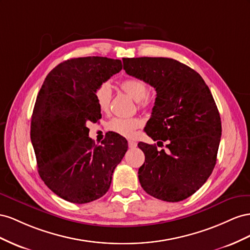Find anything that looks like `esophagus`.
<instances>
[{
	"label": "esophagus",
	"mask_w": 250,
	"mask_h": 250,
	"mask_svg": "<svg viewBox=\"0 0 250 250\" xmlns=\"http://www.w3.org/2000/svg\"><path fill=\"white\" fill-rule=\"evenodd\" d=\"M127 145H129V147H130V148H134V147L137 146L136 142L133 141V140H129V141H127Z\"/></svg>",
	"instance_id": "1"
}]
</instances>
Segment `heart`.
<instances>
[{
  "label": "heart",
  "mask_w": 250,
  "mask_h": 250,
  "mask_svg": "<svg viewBox=\"0 0 250 250\" xmlns=\"http://www.w3.org/2000/svg\"><path fill=\"white\" fill-rule=\"evenodd\" d=\"M120 89L125 94L132 97L135 102L138 103L139 109H144L148 104V87L144 81L139 80V78H127L120 83ZM111 99V87L108 83H102L95 91V101L99 110L102 112H108L110 110ZM141 125L142 121L138 117H114L109 121L108 127L112 132L117 133L121 136L131 137L133 136L135 130L138 129Z\"/></svg>",
  "instance_id": "obj_1"
}]
</instances>
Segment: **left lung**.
Wrapping results in <instances>:
<instances>
[{
  "label": "left lung",
  "mask_w": 250,
  "mask_h": 250,
  "mask_svg": "<svg viewBox=\"0 0 250 250\" xmlns=\"http://www.w3.org/2000/svg\"><path fill=\"white\" fill-rule=\"evenodd\" d=\"M125 72L157 92L145 127L156 145L139 142L146 160L139 182L148 195L167 202L188 198L208 179L216 166L221 118L209 88L200 74L167 58L123 59Z\"/></svg>",
  "instance_id": "1"
}]
</instances>
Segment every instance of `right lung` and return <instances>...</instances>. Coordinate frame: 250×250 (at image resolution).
Masks as SVG:
<instances>
[{
  "label": "right lung",
  "instance_id": "1",
  "mask_svg": "<svg viewBox=\"0 0 250 250\" xmlns=\"http://www.w3.org/2000/svg\"><path fill=\"white\" fill-rule=\"evenodd\" d=\"M121 69L120 60L71 59L50 71L42 83L30 138L42 180L63 200L83 204L103 197L126 152L123 136L113 133L96 146L87 126L102 118L96 89Z\"/></svg>",
  "mask_w": 250,
  "mask_h": 250
}]
</instances>
